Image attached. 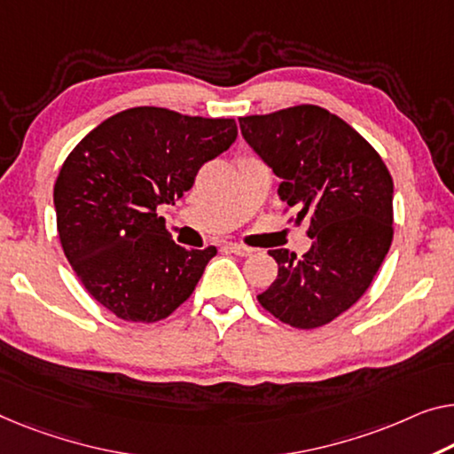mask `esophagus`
<instances>
[{
    "label": "esophagus",
    "mask_w": 454,
    "mask_h": 454,
    "mask_svg": "<svg viewBox=\"0 0 454 454\" xmlns=\"http://www.w3.org/2000/svg\"><path fill=\"white\" fill-rule=\"evenodd\" d=\"M226 248L230 250V253H234L236 256H250V254H253V248H248L245 245H236V242H228Z\"/></svg>",
    "instance_id": "esophagus-1"
}]
</instances>
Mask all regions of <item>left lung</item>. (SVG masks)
<instances>
[{
	"label": "left lung",
	"mask_w": 454,
	"mask_h": 454,
	"mask_svg": "<svg viewBox=\"0 0 454 454\" xmlns=\"http://www.w3.org/2000/svg\"><path fill=\"white\" fill-rule=\"evenodd\" d=\"M248 146L281 179L279 193L308 222L312 248L269 250L279 265L259 303L294 328H317L358 301L394 239V181L373 146L317 106L239 118Z\"/></svg>",
	"instance_id": "8db88e82"
}]
</instances>
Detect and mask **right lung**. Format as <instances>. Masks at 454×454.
Wrapping results in <instances>:
<instances>
[{
    "label": "right lung",
    "mask_w": 454,
    "mask_h": 454,
    "mask_svg": "<svg viewBox=\"0 0 454 454\" xmlns=\"http://www.w3.org/2000/svg\"><path fill=\"white\" fill-rule=\"evenodd\" d=\"M236 134L232 118L145 106L104 120L73 148L54 184L57 230L93 300L126 322H159L193 294L218 250L175 245L157 209L184 198Z\"/></svg>",
    "instance_id": "add662e5"
}]
</instances>
